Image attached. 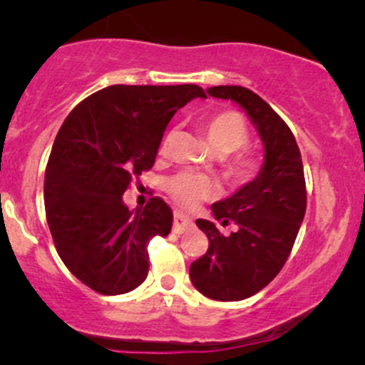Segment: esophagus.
Here are the masks:
<instances>
[{
    "label": "esophagus",
    "instance_id": "34e87169",
    "mask_svg": "<svg viewBox=\"0 0 365 365\" xmlns=\"http://www.w3.org/2000/svg\"><path fill=\"white\" fill-rule=\"evenodd\" d=\"M188 228H192V220H188L187 216L180 215V212H175V220H173V232L180 235V233L187 232Z\"/></svg>",
    "mask_w": 365,
    "mask_h": 365
}]
</instances>
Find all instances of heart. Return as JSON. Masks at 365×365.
<instances>
[{
    "label": "heart",
    "mask_w": 365,
    "mask_h": 365,
    "mask_svg": "<svg viewBox=\"0 0 365 365\" xmlns=\"http://www.w3.org/2000/svg\"><path fill=\"white\" fill-rule=\"evenodd\" d=\"M206 137L211 149L220 158L228 156L242 149L249 142V128H247L244 118L235 111H223L209 118L206 123ZM170 135L163 140L161 150L168 149ZM259 168L257 159L250 154H240V156L230 159L225 163V177L233 185H244L255 177ZM166 190L173 197L175 202L183 209L195 207L200 200L209 199L215 194V185L207 177L199 173H178L166 182Z\"/></svg>",
    "instance_id": "obj_1"
}]
</instances>
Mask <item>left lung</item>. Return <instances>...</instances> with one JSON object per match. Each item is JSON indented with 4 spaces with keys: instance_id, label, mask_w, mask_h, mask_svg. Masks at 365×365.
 Returning <instances> with one entry per match:
<instances>
[{
    "instance_id": "1",
    "label": "left lung",
    "mask_w": 365,
    "mask_h": 365,
    "mask_svg": "<svg viewBox=\"0 0 365 365\" xmlns=\"http://www.w3.org/2000/svg\"><path fill=\"white\" fill-rule=\"evenodd\" d=\"M207 94L237 103L264 145L257 177L211 206L215 220L235 225V232L223 235L215 221H195L209 247L190 264L192 284L207 299L237 302L271 283L292 252L307 206L304 166L292 130L255 92L216 86Z\"/></svg>"
}]
</instances>
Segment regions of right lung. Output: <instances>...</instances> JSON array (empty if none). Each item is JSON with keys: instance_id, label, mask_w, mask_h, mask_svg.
<instances>
[{"instance_id": "obj_1", "label": "right lung", "mask_w": 365, "mask_h": 365, "mask_svg": "<svg viewBox=\"0 0 365 365\" xmlns=\"http://www.w3.org/2000/svg\"><path fill=\"white\" fill-rule=\"evenodd\" d=\"M206 92L183 86H110L63 121L44 175L46 220L70 273L103 295L144 283L149 240L166 237L173 212L159 197L130 211L123 194L153 168L163 133L180 108Z\"/></svg>"}]
</instances>
